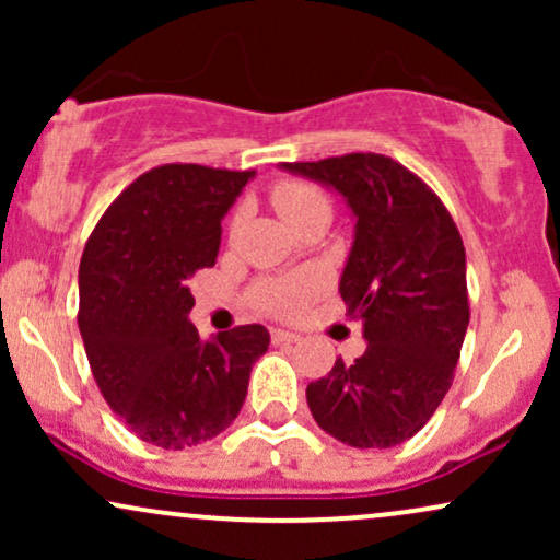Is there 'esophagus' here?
I'll list each match as a JSON object with an SVG mask.
<instances>
[{"instance_id":"1","label":"esophagus","mask_w":560,"mask_h":560,"mask_svg":"<svg viewBox=\"0 0 560 560\" xmlns=\"http://www.w3.org/2000/svg\"><path fill=\"white\" fill-rule=\"evenodd\" d=\"M300 339V334L287 331V329H271V342L273 345H294Z\"/></svg>"}]
</instances>
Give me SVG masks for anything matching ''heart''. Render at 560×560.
Returning a JSON list of instances; mask_svg holds the SVG:
<instances>
[{
	"label": "heart",
	"mask_w": 560,
	"mask_h": 560,
	"mask_svg": "<svg viewBox=\"0 0 560 560\" xmlns=\"http://www.w3.org/2000/svg\"><path fill=\"white\" fill-rule=\"evenodd\" d=\"M271 205L292 229L302 226L313 215H331V199L318 184L302 178H284L273 184ZM242 210L231 215V229L240 226ZM324 289V276L318 271H294L287 276H271L253 287V302L271 316H294Z\"/></svg>",
	"instance_id": "obj_1"
}]
</instances>
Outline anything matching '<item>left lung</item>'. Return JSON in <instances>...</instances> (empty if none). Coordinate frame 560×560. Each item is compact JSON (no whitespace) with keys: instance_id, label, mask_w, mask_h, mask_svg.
<instances>
[{"instance_id":"left-lung-1","label":"left lung","mask_w":560,"mask_h":560,"mask_svg":"<svg viewBox=\"0 0 560 560\" xmlns=\"http://www.w3.org/2000/svg\"><path fill=\"white\" fill-rule=\"evenodd\" d=\"M284 168L334 186L355 213L339 294L369 347L307 384L313 419L350 447L400 445L440 408L464 347L471 307L460 231L442 199L387 155Z\"/></svg>"}]
</instances>
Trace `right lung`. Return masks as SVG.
<instances>
[{"mask_svg":"<svg viewBox=\"0 0 560 560\" xmlns=\"http://www.w3.org/2000/svg\"><path fill=\"white\" fill-rule=\"evenodd\" d=\"M255 171L168 163L141 173L100 218L79 268V329L102 397L139 440H213L240 416L268 329L199 339L189 279L213 268L221 218Z\"/></svg>","mask_w":560,"mask_h":560,"instance_id":"add662e5","label":"right lung"}]
</instances>
